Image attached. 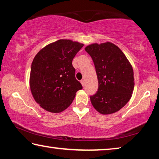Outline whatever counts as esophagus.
<instances>
[{
	"label": "esophagus",
	"mask_w": 159,
	"mask_h": 159,
	"mask_svg": "<svg viewBox=\"0 0 159 159\" xmlns=\"http://www.w3.org/2000/svg\"><path fill=\"white\" fill-rule=\"evenodd\" d=\"M80 83H81V85L83 86H84L85 85V80H80Z\"/></svg>",
	"instance_id": "esophagus-1"
}]
</instances>
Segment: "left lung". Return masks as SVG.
<instances>
[{"label":"left lung","mask_w":159,"mask_h":159,"mask_svg":"<svg viewBox=\"0 0 159 159\" xmlns=\"http://www.w3.org/2000/svg\"><path fill=\"white\" fill-rule=\"evenodd\" d=\"M85 50L92 57L98 80V90L90 97L99 113L114 114L131 98L134 81L133 69L121 50L110 42L93 43Z\"/></svg>","instance_id":"8db88e82"}]
</instances>
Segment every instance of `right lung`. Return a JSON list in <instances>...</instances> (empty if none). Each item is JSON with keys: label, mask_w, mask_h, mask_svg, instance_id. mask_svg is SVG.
Wrapping results in <instances>:
<instances>
[{"label": "right lung", "mask_w": 159, "mask_h": 159, "mask_svg": "<svg viewBox=\"0 0 159 159\" xmlns=\"http://www.w3.org/2000/svg\"><path fill=\"white\" fill-rule=\"evenodd\" d=\"M83 45L60 39L45 46L35 56L29 86L35 101L47 111H63L72 103L77 91L83 88L75 77L72 60Z\"/></svg>", "instance_id": "add662e5"}]
</instances>
